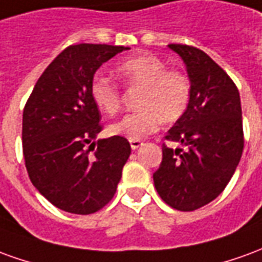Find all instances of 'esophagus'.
<instances>
[{
    "instance_id": "1",
    "label": "esophagus",
    "mask_w": 262,
    "mask_h": 262,
    "mask_svg": "<svg viewBox=\"0 0 262 262\" xmlns=\"http://www.w3.org/2000/svg\"><path fill=\"white\" fill-rule=\"evenodd\" d=\"M129 144H131V148H133V149H138V148L142 145V141L131 140V141H129Z\"/></svg>"
}]
</instances>
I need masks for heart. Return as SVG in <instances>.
<instances>
[{"mask_svg":"<svg viewBox=\"0 0 262 262\" xmlns=\"http://www.w3.org/2000/svg\"><path fill=\"white\" fill-rule=\"evenodd\" d=\"M122 83L129 89H141L137 98L140 110L124 116L110 127V133L128 140L140 141L155 133L162 120H179L192 100V81L181 69H168L161 57L144 53L129 57L116 69ZM90 94L98 110L116 116L121 108L120 86L108 77L96 75L90 83Z\"/></svg>","mask_w":262,"mask_h":262,"instance_id":"obj_1","label":"heart"}]
</instances>
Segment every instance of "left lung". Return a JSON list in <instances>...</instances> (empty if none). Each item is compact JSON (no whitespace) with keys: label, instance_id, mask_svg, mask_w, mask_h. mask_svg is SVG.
<instances>
[{"label":"left lung","instance_id":"1","mask_svg":"<svg viewBox=\"0 0 262 262\" xmlns=\"http://www.w3.org/2000/svg\"><path fill=\"white\" fill-rule=\"evenodd\" d=\"M186 64L192 100L186 113L165 135L185 148L162 144V162L154 173L166 205L193 211L224 190L244 148L240 93L223 69L194 46L170 43Z\"/></svg>","mask_w":262,"mask_h":262}]
</instances>
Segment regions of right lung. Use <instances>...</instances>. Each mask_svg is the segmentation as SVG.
<instances>
[{"label": "right lung", "instance_id": "right-lung-1", "mask_svg": "<svg viewBox=\"0 0 262 262\" xmlns=\"http://www.w3.org/2000/svg\"><path fill=\"white\" fill-rule=\"evenodd\" d=\"M124 46L70 45L45 69L24 107L22 152L29 179L52 205L92 214L113 198L131 154L127 138L92 142L101 114L90 94L96 70Z\"/></svg>", "mask_w": 262, "mask_h": 262}]
</instances>
